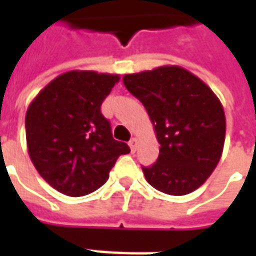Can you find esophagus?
I'll return each instance as SVG.
<instances>
[{
    "label": "esophagus",
    "mask_w": 256,
    "mask_h": 256,
    "mask_svg": "<svg viewBox=\"0 0 256 256\" xmlns=\"http://www.w3.org/2000/svg\"><path fill=\"white\" fill-rule=\"evenodd\" d=\"M136 146H138V138H132V140L130 141V148H131L132 152L136 151Z\"/></svg>",
    "instance_id": "esophagus-1"
}]
</instances>
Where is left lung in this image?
Listing matches in <instances>:
<instances>
[{
    "label": "left lung",
    "mask_w": 256,
    "mask_h": 256,
    "mask_svg": "<svg viewBox=\"0 0 256 256\" xmlns=\"http://www.w3.org/2000/svg\"><path fill=\"white\" fill-rule=\"evenodd\" d=\"M122 81L144 104L160 142L156 162L142 168L145 180L176 196L200 188L224 151L226 121L220 98L178 65L126 74Z\"/></svg>",
    "instance_id": "1"
}]
</instances>
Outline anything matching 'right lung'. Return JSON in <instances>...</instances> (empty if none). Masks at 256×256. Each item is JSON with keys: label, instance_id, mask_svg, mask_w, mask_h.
Here are the masks:
<instances>
[{"label": "right lung", "instance_id": "1", "mask_svg": "<svg viewBox=\"0 0 256 256\" xmlns=\"http://www.w3.org/2000/svg\"><path fill=\"white\" fill-rule=\"evenodd\" d=\"M118 74L68 71L44 86L25 115L28 155L54 190L82 196L104 185L118 156L130 152L115 141L101 104Z\"/></svg>", "mask_w": 256, "mask_h": 256}]
</instances>
